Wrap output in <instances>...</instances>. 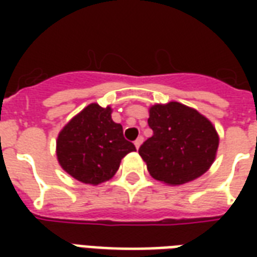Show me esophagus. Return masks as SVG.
<instances>
[{
  "label": "esophagus",
  "mask_w": 257,
  "mask_h": 257,
  "mask_svg": "<svg viewBox=\"0 0 257 257\" xmlns=\"http://www.w3.org/2000/svg\"><path fill=\"white\" fill-rule=\"evenodd\" d=\"M142 143H143V138H142V136H139L138 139L135 140V147H136V149H139Z\"/></svg>",
  "instance_id": "34e87169"
}]
</instances>
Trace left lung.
<instances>
[{
	"instance_id": "8db88e82",
	"label": "left lung",
	"mask_w": 257,
	"mask_h": 257,
	"mask_svg": "<svg viewBox=\"0 0 257 257\" xmlns=\"http://www.w3.org/2000/svg\"><path fill=\"white\" fill-rule=\"evenodd\" d=\"M153 136L140 146L139 154L153 178L171 186L191 182L213 164L219 136L208 118L178 103L150 107Z\"/></svg>"
}]
</instances>
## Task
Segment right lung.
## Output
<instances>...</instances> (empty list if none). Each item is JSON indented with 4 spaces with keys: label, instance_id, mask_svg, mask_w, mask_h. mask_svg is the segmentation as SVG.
Returning <instances> with one entry per match:
<instances>
[{
    "label": "right lung",
    "instance_id": "add662e5",
    "mask_svg": "<svg viewBox=\"0 0 257 257\" xmlns=\"http://www.w3.org/2000/svg\"><path fill=\"white\" fill-rule=\"evenodd\" d=\"M111 107L86 106L64 126L56 140L60 167L85 184H100L111 179L134 143L123 138L121 123L111 119Z\"/></svg>",
    "mask_w": 257,
    "mask_h": 257
}]
</instances>
